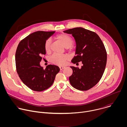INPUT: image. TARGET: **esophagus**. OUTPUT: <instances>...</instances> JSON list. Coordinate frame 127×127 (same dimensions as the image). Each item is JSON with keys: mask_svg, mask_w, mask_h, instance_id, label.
Here are the masks:
<instances>
[{"mask_svg": "<svg viewBox=\"0 0 127 127\" xmlns=\"http://www.w3.org/2000/svg\"><path fill=\"white\" fill-rule=\"evenodd\" d=\"M59 68H60V70H63V69H64L65 68V67H64V66H59Z\"/></svg>", "mask_w": 127, "mask_h": 127, "instance_id": "1", "label": "esophagus"}]
</instances>
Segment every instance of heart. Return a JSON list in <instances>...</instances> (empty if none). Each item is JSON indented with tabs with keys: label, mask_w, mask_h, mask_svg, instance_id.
I'll use <instances>...</instances> for the list:
<instances>
[{
	"label": "heart",
	"mask_w": 127,
	"mask_h": 127,
	"mask_svg": "<svg viewBox=\"0 0 127 127\" xmlns=\"http://www.w3.org/2000/svg\"><path fill=\"white\" fill-rule=\"evenodd\" d=\"M56 39L60 41L66 48L71 47L74 43V40L69 35L66 33H62L56 36ZM51 45V40L49 39L47 40L44 44V48L47 52L50 51ZM68 59V57L65 55H61L59 54H54L50 58V61L52 63L58 65H64Z\"/></svg>",
	"instance_id": "obj_1"
}]
</instances>
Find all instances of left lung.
Masks as SVG:
<instances>
[{
    "label": "left lung",
    "instance_id": "obj_1",
    "mask_svg": "<svg viewBox=\"0 0 127 127\" xmlns=\"http://www.w3.org/2000/svg\"><path fill=\"white\" fill-rule=\"evenodd\" d=\"M71 34L76 45V56L71 60L74 64L81 62L78 67L70 66L73 73L69 78L71 85L80 90H87L100 80L104 71L107 54L99 36L95 32L83 28H75L64 31Z\"/></svg>",
    "mask_w": 127,
    "mask_h": 127
}]
</instances>
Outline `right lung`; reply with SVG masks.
Instances as JSON below:
<instances>
[{
    "label": "right lung",
    "instance_id": "1",
    "mask_svg": "<svg viewBox=\"0 0 127 127\" xmlns=\"http://www.w3.org/2000/svg\"><path fill=\"white\" fill-rule=\"evenodd\" d=\"M55 32H34L22 40L16 49L17 73L23 82L34 91L42 92L49 88L60 71L54 65H49L45 69L40 65L42 56L46 54L45 42Z\"/></svg>",
    "mask_w": 127,
    "mask_h": 127
}]
</instances>
